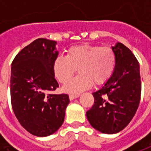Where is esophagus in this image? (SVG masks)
I'll use <instances>...</instances> for the list:
<instances>
[{"label":"esophagus","mask_w":151,"mask_h":151,"mask_svg":"<svg viewBox=\"0 0 151 151\" xmlns=\"http://www.w3.org/2000/svg\"><path fill=\"white\" fill-rule=\"evenodd\" d=\"M69 99H70V100L72 101V100H73L74 99L78 98L79 95H69Z\"/></svg>","instance_id":"1"}]
</instances>
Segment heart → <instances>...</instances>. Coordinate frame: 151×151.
<instances>
[{
    "instance_id": "b5f03b06",
    "label": "heart",
    "mask_w": 151,
    "mask_h": 151,
    "mask_svg": "<svg viewBox=\"0 0 151 151\" xmlns=\"http://www.w3.org/2000/svg\"><path fill=\"white\" fill-rule=\"evenodd\" d=\"M116 56L110 47L82 44L69 47L65 57L58 56L52 63V72L62 84L68 81L76 70L78 76L63 86L68 94H78L94 83L102 85L111 78L116 69Z\"/></svg>"
}]
</instances>
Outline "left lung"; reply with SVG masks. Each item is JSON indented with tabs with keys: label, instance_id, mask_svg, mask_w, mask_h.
<instances>
[{
	"label": "left lung",
	"instance_id": "1",
	"mask_svg": "<svg viewBox=\"0 0 151 151\" xmlns=\"http://www.w3.org/2000/svg\"><path fill=\"white\" fill-rule=\"evenodd\" d=\"M111 48L116 56V69L111 78L92 93L95 103L86 111L91 125L107 134L119 133L129 124L142 92L140 66L135 56L121 43Z\"/></svg>",
	"mask_w": 151,
	"mask_h": 151
}]
</instances>
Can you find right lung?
Segmentation results:
<instances>
[{"label":"right lung","instance_id":"add662e5","mask_svg":"<svg viewBox=\"0 0 151 151\" xmlns=\"http://www.w3.org/2000/svg\"><path fill=\"white\" fill-rule=\"evenodd\" d=\"M56 42L37 39L22 49L11 65L10 97L13 111L21 125L37 137L52 134L62 125L68 95L49 92L59 87L52 72L58 56Z\"/></svg>","mask_w":151,"mask_h":151}]
</instances>
